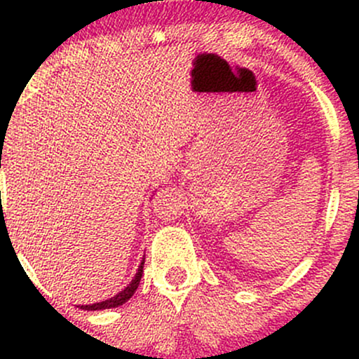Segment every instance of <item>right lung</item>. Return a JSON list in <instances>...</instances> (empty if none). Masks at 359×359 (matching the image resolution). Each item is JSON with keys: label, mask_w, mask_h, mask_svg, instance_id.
Segmentation results:
<instances>
[{"label": "right lung", "mask_w": 359, "mask_h": 359, "mask_svg": "<svg viewBox=\"0 0 359 359\" xmlns=\"http://www.w3.org/2000/svg\"><path fill=\"white\" fill-rule=\"evenodd\" d=\"M143 263H145V258L142 259V265H140L137 275H135V278L131 280L130 285H128L126 288H123L118 295H114V297H111L108 300H102V302L93 304V306H81V309H84V311H101V309H111V307L123 306L126 300L131 299V295L135 294V290H137L140 285V280H142V273H143Z\"/></svg>", "instance_id": "right-lung-1"}]
</instances>
